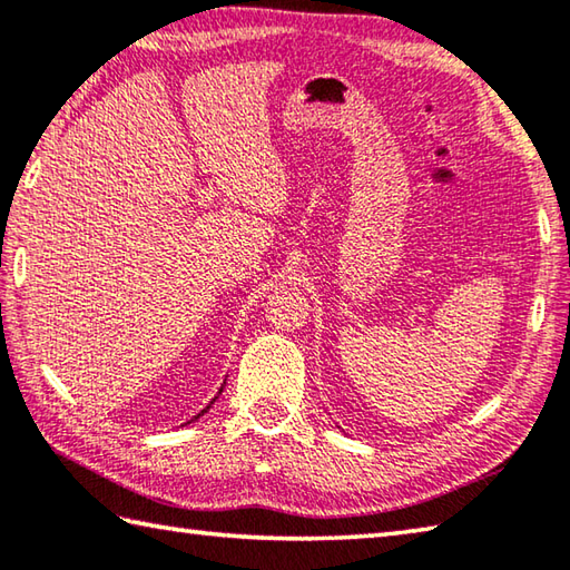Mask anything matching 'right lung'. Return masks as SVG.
<instances>
[{"label": "right lung", "mask_w": 570, "mask_h": 570, "mask_svg": "<svg viewBox=\"0 0 570 570\" xmlns=\"http://www.w3.org/2000/svg\"><path fill=\"white\" fill-rule=\"evenodd\" d=\"M210 404H213V402H210ZM210 404H208V406H206V410H210ZM206 410H203V412H206ZM203 412H200V414H203ZM200 414H198V416H200ZM198 416H196V419H198Z\"/></svg>", "instance_id": "right-lung-1"}]
</instances>
